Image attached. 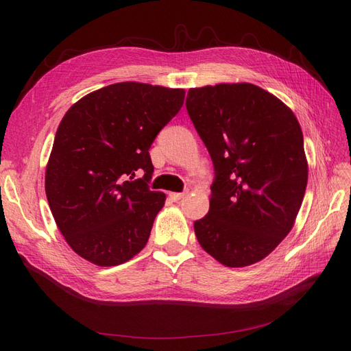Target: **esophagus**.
Returning <instances> with one entry per match:
<instances>
[{
  "instance_id": "esophagus-1",
  "label": "esophagus",
  "mask_w": 351,
  "mask_h": 351,
  "mask_svg": "<svg viewBox=\"0 0 351 351\" xmlns=\"http://www.w3.org/2000/svg\"><path fill=\"white\" fill-rule=\"evenodd\" d=\"M186 195H187V192H182V193H169V197H171L174 202H178V200H182Z\"/></svg>"
}]
</instances>
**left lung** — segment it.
Instances as JSON below:
<instances>
[{"instance_id": "1", "label": "left lung", "mask_w": 351, "mask_h": 351, "mask_svg": "<svg viewBox=\"0 0 351 351\" xmlns=\"http://www.w3.org/2000/svg\"><path fill=\"white\" fill-rule=\"evenodd\" d=\"M186 108L214 164L209 212L195 221L205 252L226 267L267 258L293 228L307 184L293 111L252 83L189 89Z\"/></svg>"}]
</instances>
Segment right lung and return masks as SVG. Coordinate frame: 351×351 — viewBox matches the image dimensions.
I'll return each mask as SVG.
<instances>
[{
	"mask_svg": "<svg viewBox=\"0 0 351 351\" xmlns=\"http://www.w3.org/2000/svg\"><path fill=\"white\" fill-rule=\"evenodd\" d=\"M184 95L123 82L86 95L62 117L45 192L61 234L83 259L115 267L146 246L165 202L147 186L154 173L149 149L183 107Z\"/></svg>",
	"mask_w": 351,
	"mask_h": 351,
	"instance_id": "1",
	"label": "right lung"
}]
</instances>
